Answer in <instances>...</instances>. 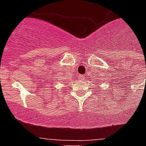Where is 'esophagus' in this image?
Masks as SVG:
<instances>
[{
	"mask_svg": "<svg viewBox=\"0 0 146 146\" xmlns=\"http://www.w3.org/2000/svg\"><path fill=\"white\" fill-rule=\"evenodd\" d=\"M78 79H80V80H83L84 79V75H79L78 76Z\"/></svg>",
	"mask_w": 146,
	"mask_h": 146,
	"instance_id": "1",
	"label": "esophagus"
}]
</instances>
